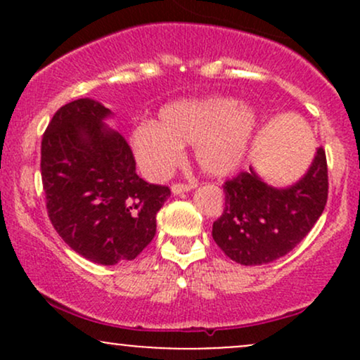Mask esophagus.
I'll use <instances>...</instances> for the list:
<instances>
[{"label": "esophagus", "instance_id": "1", "mask_svg": "<svg viewBox=\"0 0 360 360\" xmlns=\"http://www.w3.org/2000/svg\"><path fill=\"white\" fill-rule=\"evenodd\" d=\"M198 186L196 181H189V183H176L172 184V193L174 194H181V193H188L191 191V189H194Z\"/></svg>", "mask_w": 360, "mask_h": 360}]
</instances>
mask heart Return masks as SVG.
<instances>
[{
	"label": "heart",
	"instance_id": "b5f03b06",
	"mask_svg": "<svg viewBox=\"0 0 360 360\" xmlns=\"http://www.w3.org/2000/svg\"><path fill=\"white\" fill-rule=\"evenodd\" d=\"M259 125L254 106L212 96L176 101L160 110L159 123H142L131 135L140 167L150 177L169 174L196 146V160L212 176H229L245 162Z\"/></svg>",
	"mask_w": 360,
	"mask_h": 360
}]
</instances>
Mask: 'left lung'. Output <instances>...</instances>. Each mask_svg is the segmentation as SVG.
<instances>
[{
  "instance_id": "8db88e82",
  "label": "left lung",
  "mask_w": 360,
  "mask_h": 360,
  "mask_svg": "<svg viewBox=\"0 0 360 360\" xmlns=\"http://www.w3.org/2000/svg\"><path fill=\"white\" fill-rule=\"evenodd\" d=\"M223 191L225 210L213 223V240L242 266L269 264L295 249L323 213L328 198L323 147L292 186H269L250 167L226 181Z\"/></svg>"
}]
</instances>
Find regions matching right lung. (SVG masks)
Wrapping results in <instances>:
<instances>
[{"label":"right lung","mask_w":360,"mask_h":360,"mask_svg":"<svg viewBox=\"0 0 360 360\" xmlns=\"http://www.w3.org/2000/svg\"><path fill=\"white\" fill-rule=\"evenodd\" d=\"M111 111L81 98L53 115L42 139V184L53 229L74 252L101 266L134 260L155 235L171 196L135 172L127 140L103 123Z\"/></svg>","instance_id":"1"}]
</instances>
